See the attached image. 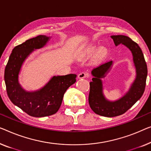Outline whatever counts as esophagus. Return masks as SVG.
I'll return each instance as SVG.
<instances>
[{
	"mask_svg": "<svg viewBox=\"0 0 151 151\" xmlns=\"http://www.w3.org/2000/svg\"><path fill=\"white\" fill-rule=\"evenodd\" d=\"M88 77V74L86 73H84V72H82V73L78 74V78H79V79H83V78H86Z\"/></svg>",
	"mask_w": 151,
	"mask_h": 151,
	"instance_id": "obj_1",
	"label": "esophagus"
}]
</instances>
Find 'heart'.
I'll return each instance as SVG.
<instances>
[{
	"label": "heart",
	"instance_id": "obj_1",
	"mask_svg": "<svg viewBox=\"0 0 151 151\" xmlns=\"http://www.w3.org/2000/svg\"><path fill=\"white\" fill-rule=\"evenodd\" d=\"M98 49V45L95 43H91L85 46L81 51L79 52V58H84L89 57L95 53L97 51V53L95 54L96 59H100L106 54V50L104 47H100Z\"/></svg>",
	"mask_w": 151,
	"mask_h": 151
}]
</instances>
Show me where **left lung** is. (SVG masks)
<instances>
[{
  "instance_id": "1",
  "label": "left lung",
  "mask_w": 151,
  "mask_h": 151,
  "mask_svg": "<svg viewBox=\"0 0 151 151\" xmlns=\"http://www.w3.org/2000/svg\"><path fill=\"white\" fill-rule=\"evenodd\" d=\"M116 46L120 44L130 50L135 69V77L128 91L119 99L111 101L104 93V82L103 79L109 73L113 67V61L105 63L91 71L93 76L90 82L88 103L91 108L97 114L106 117H114L127 112L142 96L147 78V65L142 51L136 43L125 35H112Z\"/></svg>"
}]
</instances>
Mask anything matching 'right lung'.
<instances>
[{"label": "right lung", "mask_w": 151, "mask_h": 151, "mask_svg": "<svg viewBox=\"0 0 151 151\" xmlns=\"http://www.w3.org/2000/svg\"><path fill=\"white\" fill-rule=\"evenodd\" d=\"M52 37L39 35L15 47L5 69L6 93L13 104L28 115L44 117L59 110L64 94L76 82V74L54 76L43 87L36 91H27L22 86L19 76L24 63L36 50L45 46Z\"/></svg>", "instance_id": "add662e5"}]
</instances>
